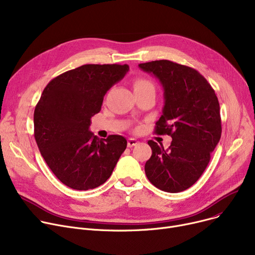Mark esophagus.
I'll use <instances>...</instances> for the list:
<instances>
[{
    "instance_id": "obj_1",
    "label": "esophagus",
    "mask_w": 255,
    "mask_h": 255,
    "mask_svg": "<svg viewBox=\"0 0 255 255\" xmlns=\"http://www.w3.org/2000/svg\"><path fill=\"white\" fill-rule=\"evenodd\" d=\"M137 143H138V140H137V139H135V138H129V139H128V141H127L128 148H132V146L136 145Z\"/></svg>"
}]
</instances>
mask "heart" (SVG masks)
Here are the masks:
<instances>
[{"label": "heart", "instance_id": "b5f03b06", "mask_svg": "<svg viewBox=\"0 0 255 255\" xmlns=\"http://www.w3.org/2000/svg\"><path fill=\"white\" fill-rule=\"evenodd\" d=\"M145 88H154L153 84L149 79L143 78V77H137L134 79V82H133V89H134V91L142 90Z\"/></svg>", "mask_w": 255, "mask_h": 255}]
</instances>
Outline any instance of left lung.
Returning <instances> with one entry per match:
<instances>
[{
  "label": "left lung",
  "mask_w": 255,
  "mask_h": 255,
  "mask_svg": "<svg viewBox=\"0 0 255 255\" xmlns=\"http://www.w3.org/2000/svg\"><path fill=\"white\" fill-rule=\"evenodd\" d=\"M138 66L163 87L164 106L155 132L172 138L168 149L148 141L152 156L144 165L146 178L162 191H184L203 175L220 140L218 98L208 80L191 67L168 60Z\"/></svg>",
  "instance_id": "8db88e82"
}]
</instances>
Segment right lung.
Segmentation results:
<instances>
[{
  "instance_id": "obj_1",
  "label": "right lung",
  "mask_w": 255,
  "mask_h": 255,
  "mask_svg": "<svg viewBox=\"0 0 255 255\" xmlns=\"http://www.w3.org/2000/svg\"><path fill=\"white\" fill-rule=\"evenodd\" d=\"M129 66L87 64L47 84L34 112V136L55 176L75 190H89L112 176L127 140L121 135L99 139L89 130L104 95Z\"/></svg>"
}]
</instances>
